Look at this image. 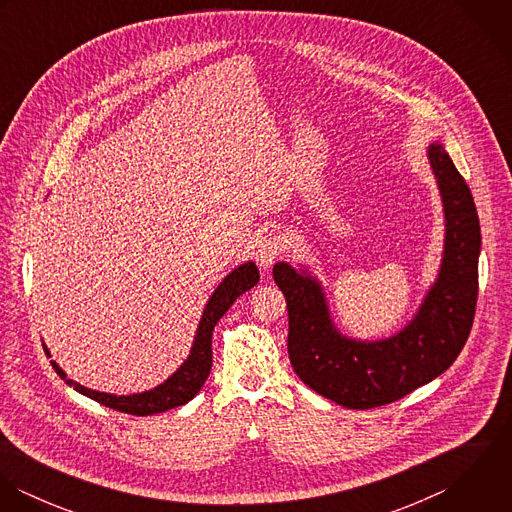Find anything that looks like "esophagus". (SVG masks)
<instances>
[{"mask_svg": "<svg viewBox=\"0 0 512 512\" xmlns=\"http://www.w3.org/2000/svg\"><path fill=\"white\" fill-rule=\"evenodd\" d=\"M286 244L280 232H268L266 236H262L256 244V262L260 264V268L268 270L284 252Z\"/></svg>", "mask_w": 512, "mask_h": 512, "instance_id": "1", "label": "esophagus"}]
</instances>
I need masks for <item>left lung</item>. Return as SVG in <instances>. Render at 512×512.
<instances>
[{
    "mask_svg": "<svg viewBox=\"0 0 512 512\" xmlns=\"http://www.w3.org/2000/svg\"><path fill=\"white\" fill-rule=\"evenodd\" d=\"M445 213L438 282L414 321L384 341H353L335 331L315 280L288 264L274 280L288 303V355L295 374L317 394L353 410L404 398L453 365L471 333L479 292L481 226L473 195L439 144L428 149Z\"/></svg>",
    "mask_w": 512,
    "mask_h": 512,
    "instance_id": "8db88e82",
    "label": "left lung"
}]
</instances>
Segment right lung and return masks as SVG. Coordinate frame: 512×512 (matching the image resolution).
<instances>
[{
    "label": "right lung",
    "mask_w": 512,
    "mask_h": 512,
    "mask_svg": "<svg viewBox=\"0 0 512 512\" xmlns=\"http://www.w3.org/2000/svg\"><path fill=\"white\" fill-rule=\"evenodd\" d=\"M258 280H260V274H258V268L252 262L242 264L240 268H236L232 274H228L224 278V282L211 295V299L205 307V313H203V319L199 323L191 355L187 357V361L181 365V368L171 378H167L163 384H159L157 388H153L149 392L132 394V396H116V394L96 392V390L84 388V386L73 382L71 378H67L63 368H59L55 361H51V365L69 386H73L76 392L100 402L102 406H108V408L124 412V414L151 416V414H159V412L183 406L199 394V390L203 388V384H205V380L211 372V366H213V331H215L217 321L228 311V307L236 301V297H240L242 293L254 288L258 284ZM45 353L49 355L47 349H45Z\"/></svg>",
    "instance_id": "obj_1"
}]
</instances>
